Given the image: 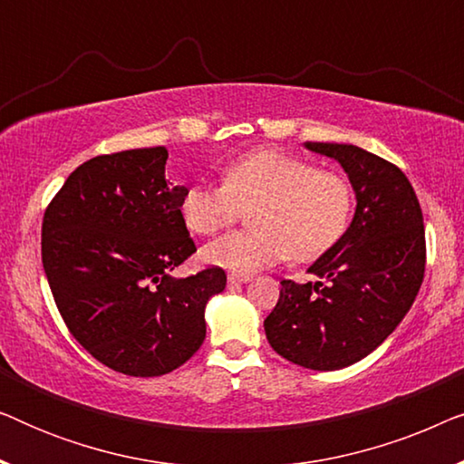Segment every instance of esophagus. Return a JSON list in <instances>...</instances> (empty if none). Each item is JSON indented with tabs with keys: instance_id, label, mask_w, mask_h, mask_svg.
<instances>
[{
	"instance_id": "esophagus-1",
	"label": "esophagus",
	"mask_w": 464,
	"mask_h": 464,
	"mask_svg": "<svg viewBox=\"0 0 464 464\" xmlns=\"http://www.w3.org/2000/svg\"><path fill=\"white\" fill-rule=\"evenodd\" d=\"M246 281H249V276L246 275H227V285H240Z\"/></svg>"
}]
</instances>
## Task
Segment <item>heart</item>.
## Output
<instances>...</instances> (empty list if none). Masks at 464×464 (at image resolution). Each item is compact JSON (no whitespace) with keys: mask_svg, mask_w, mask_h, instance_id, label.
<instances>
[{"mask_svg":"<svg viewBox=\"0 0 464 464\" xmlns=\"http://www.w3.org/2000/svg\"><path fill=\"white\" fill-rule=\"evenodd\" d=\"M351 186L340 173L314 169L276 150L251 151L224 169V183H192L181 196L189 232L211 237L249 213L253 230L208 243L202 259L232 275H253L289 256L308 262L338 243L351 215Z\"/></svg>","mask_w":464,"mask_h":464,"instance_id":"1","label":"heart"}]
</instances>
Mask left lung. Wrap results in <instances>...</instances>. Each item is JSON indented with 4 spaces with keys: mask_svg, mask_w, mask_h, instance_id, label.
Returning <instances> with one entry per match:
<instances>
[{
    "mask_svg": "<svg viewBox=\"0 0 464 464\" xmlns=\"http://www.w3.org/2000/svg\"><path fill=\"white\" fill-rule=\"evenodd\" d=\"M304 145L340 162L357 208L338 243L308 268L319 281H281L264 329L283 359L334 372L376 351L408 314L424 278V224L414 188L395 164L357 145Z\"/></svg>",
    "mask_w": 464,
    "mask_h": 464,
    "instance_id": "8db88e82",
    "label": "left lung"
}]
</instances>
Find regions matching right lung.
<instances>
[{
  "label": "right lung",
  "mask_w": 464,
  "mask_h": 464,
  "mask_svg": "<svg viewBox=\"0 0 464 464\" xmlns=\"http://www.w3.org/2000/svg\"><path fill=\"white\" fill-rule=\"evenodd\" d=\"M167 148L126 150L80 164L42 221V264L69 332L126 376H162L207 335L208 297L226 272L169 275L196 251L181 219L186 186L164 177Z\"/></svg>",
  "instance_id": "1"
}]
</instances>
